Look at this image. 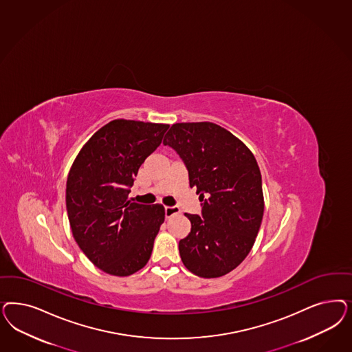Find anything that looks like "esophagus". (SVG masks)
<instances>
[{"instance_id": "1", "label": "esophagus", "mask_w": 352, "mask_h": 352, "mask_svg": "<svg viewBox=\"0 0 352 352\" xmlns=\"http://www.w3.org/2000/svg\"><path fill=\"white\" fill-rule=\"evenodd\" d=\"M177 214H180V208L179 207H164V215L168 219V217H172L173 215H177Z\"/></svg>"}]
</instances>
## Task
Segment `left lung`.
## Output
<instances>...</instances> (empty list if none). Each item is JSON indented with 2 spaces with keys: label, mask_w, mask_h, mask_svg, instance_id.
<instances>
[{
  "label": "left lung",
  "mask_w": 352,
  "mask_h": 352,
  "mask_svg": "<svg viewBox=\"0 0 352 352\" xmlns=\"http://www.w3.org/2000/svg\"><path fill=\"white\" fill-rule=\"evenodd\" d=\"M182 157L202 215L179 242L184 265L195 276L216 278L237 268L252 249L264 212L261 175L254 154L226 128L176 123L163 140Z\"/></svg>",
  "instance_id": "left-lung-1"
}]
</instances>
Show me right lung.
I'll use <instances>...</instances> for the list:
<instances>
[{"label":"right lung","instance_id":"1","mask_svg":"<svg viewBox=\"0 0 352 352\" xmlns=\"http://www.w3.org/2000/svg\"><path fill=\"white\" fill-rule=\"evenodd\" d=\"M168 128L113 120L87 141L68 172L66 207L72 236L104 273L131 276L150 259L164 207L133 204L128 194L138 168Z\"/></svg>","mask_w":352,"mask_h":352}]
</instances>
